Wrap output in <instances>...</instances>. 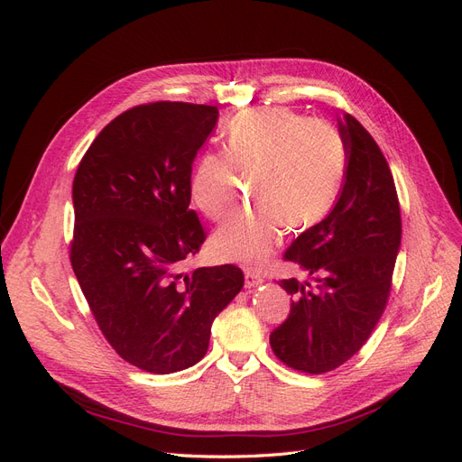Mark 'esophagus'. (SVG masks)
Returning a JSON list of instances; mask_svg holds the SVG:
<instances>
[{
    "mask_svg": "<svg viewBox=\"0 0 462 462\" xmlns=\"http://www.w3.org/2000/svg\"><path fill=\"white\" fill-rule=\"evenodd\" d=\"M245 283H246V287H248V289H250V287H258V285H262V283H263V279L260 277V273L246 270V272H245Z\"/></svg>",
    "mask_w": 462,
    "mask_h": 462,
    "instance_id": "34e87169",
    "label": "esophagus"
}]
</instances>
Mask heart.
<instances>
[{
	"mask_svg": "<svg viewBox=\"0 0 462 462\" xmlns=\"http://www.w3.org/2000/svg\"><path fill=\"white\" fill-rule=\"evenodd\" d=\"M239 171L254 179V212L221 226L214 254L258 268L282 241L285 226L312 227L328 216L346 171V146L335 125L287 107L250 109L227 131L226 153H208L194 167L190 200L208 219H226L236 200Z\"/></svg>",
	"mask_w": 462,
	"mask_h": 462,
	"instance_id": "obj_1",
	"label": "heart"
}]
</instances>
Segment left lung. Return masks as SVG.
<instances>
[{
	"label": "left lung",
	"mask_w": 462,
	"mask_h": 462,
	"mask_svg": "<svg viewBox=\"0 0 462 462\" xmlns=\"http://www.w3.org/2000/svg\"><path fill=\"white\" fill-rule=\"evenodd\" d=\"M339 133L346 146L339 199L285 253L312 282H279L292 302L270 335L275 356L306 374L339 368L368 341L385 310L401 248L395 180L380 146L348 114Z\"/></svg>",
	"instance_id": "obj_1"
}]
</instances>
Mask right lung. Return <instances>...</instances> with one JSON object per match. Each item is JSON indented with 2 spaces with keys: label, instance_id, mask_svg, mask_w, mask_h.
<instances>
[{
  "label": "right lung",
  "instance_id": "1",
  "mask_svg": "<svg viewBox=\"0 0 462 462\" xmlns=\"http://www.w3.org/2000/svg\"><path fill=\"white\" fill-rule=\"evenodd\" d=\"M214 106L156 102L111 121L73 180L71 265L107 343L133 366L173 374L204 358L216 316L243 289L233 263L179 273L206 235L190 173Z\"/></svg>",
  "mask_w": 462,
  "mask_h": 462
}]
</instances>
